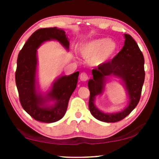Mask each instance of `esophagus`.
I'll list each match as a JSON object with an SVG mask.
<instances>
[{"mask_svg": "<svg viewBox=\"0 0 159 159\" xmlns=\"http://www.w3.org/2000/svg\"><path fill=\"white\" fill-rule=\"evenodd\" d=\"M80 80H81V81H83V82H86L87 80H88V74L85 73V72H82L80 74Z\"/></svg>", "mask_w": 159, "mask_h": 159, "instance_id": "esophagus-1", "label": "esophagus"}]
</instances>
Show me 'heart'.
Returning a JSON list of instances; mask_svg holds the SVG:
<instances>
[{
    "mask_svg": "<svg viewBox=\"0 0 159 159\" xmlns=\"http://www.w3.org/2000/svg\"><path fill=\"white\" fill-rule=\"evenodd\" d=\"M117 44L107 38H99L84 43L80 48L81 55L85 58H93V63L101 64L109 59L116 52Z\"/></svg>",
    "mask_w": 159,
    "mask_h": 159,
    "instance_id": "b5f03b06",
    "label": "heart"
}]
</instances>
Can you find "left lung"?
<instances>
[{"instance_id": "1", "label": "left lung", "mask_w": 159, "mask_h": 159, "mask_svg": "<svg viewBox=\"0 0 159 159\" xmlns=\"http://www.w3.org/2000/svg\"><path fill=\"white\" fill-rule=\"evenodd\" d=\"M125 45L111 61L100 64L92 70L93 79L88 82L90 90L89 109L95 119L104 122H116L131 113L140 101L145 80L144 56L140 48L129 34H125ZM114 75L125 82L130 97L129 106L122 112L116 114H104L94 105V97L104 89L105 77Z\"/></svg>"}]
</instances>
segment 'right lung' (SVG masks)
I'll use <instances>...</instances> for the list:
<instances>
[{"instance_id": "right-lung-1", "label": "right lung", "mask_w": 159, "mask_h": 159, "mask_svg": "<svg viewBox=\"0 0 159 159\" xmlns=\"http://www.w3.org/2000/svg\"><path fill=\"white\" fill-rule=\"evenodd\" d=\"M50 40H58L69 48V42L64 30L56 27L40 28L32 34L19 51L15 73L19 101L22 108L34 119L45 123L55 122L64 116L69 100L77 87L79 76V71H77L59 78L54 82L45 98L37 94V48L43 42ZM48 99L56 100L55 104L51 107L44 105Z\"/></svg>"}]
</instances>
